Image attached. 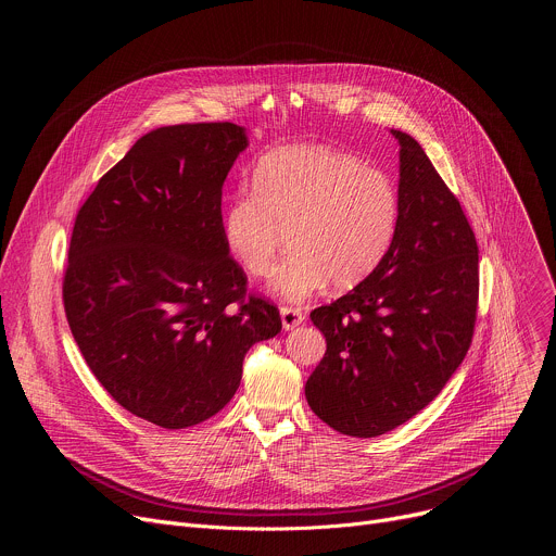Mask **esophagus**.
I'll list each match as a JSON object with an SVG mask.
<instances>
[{
  "mask_svg": "<svg viewBox=\"0 0 556 556\" xmlns=\"http://www.w3.org/2000/svg\"><path fill=\"white\" fill-rule=\"evenodd\" d=\"M303 309L301 307H292V305H283L281 307V324H283V330H294L296 326L303 324Z\"/></svg>",
  "mask_w": 556,
  "mask_h": 556,
  "instance_id": "esophagus-1",
  "label": "esophagus"
}]
</instances>
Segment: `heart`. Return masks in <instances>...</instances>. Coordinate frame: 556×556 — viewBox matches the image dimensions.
<instances>
[{"label": "heart", "mask_w": 556, "mask_h": 556, "mask_svg": "<svg viewBox=\"0 0 556 556\" xmlns=\"http://www.w3.org/2000/svg\"><path fill=\"white\" fill-rule=\"evenodd\" d=\"M401 198L393 180L356 155L294 144L264 155L253 189L237 191L224 211V242L251 277L266 279L290 235L292 255L275 279L283 299L352 288L389 253Z\"/></svg>", "instance_id": "heart-1"}]
</instances>
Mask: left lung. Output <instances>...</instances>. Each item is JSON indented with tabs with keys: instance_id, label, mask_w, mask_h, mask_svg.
<instances>
[{
	"instance_id": "1",
	"label": "left lung",
	"mask_w": 556,
	"mask_h": 556,
	"mask_svg": "<svg viewBox=\"0 0 556 556\" xmlns=\"http://www.w3.org/2000/svg\"><path fill=\"white\" fill-rule=\"evenodd\" d=\"M401 142V217L380 266L309 312L328 350L305 382L309 409L334 431L376 438L405 425L464 361L478 319V240L425 149Z\"/></svg>"
}]
</instances>
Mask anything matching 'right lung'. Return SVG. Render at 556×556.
I'll list each match as a JSON object with an SVG mask.
<instances>
[{
	"label": "right lung",
	"instance_id": "add662e5",
	"mask_svg": "<svg viewBox=\"0 0 556 556\" xmlns=\"http://www.w3.org/2000/svg\"><path fill=\"white\" fill-rule=\"evenodd\" d=\"M249 144L235 123L144 134L78 208L63 307L88 367L129 414L163 429L215 416L247 352L281 332L226 249L222 187Z\"/></svg>",
	"mask_w": 556,
	"mask_h": 556
}]
</instances>
